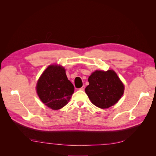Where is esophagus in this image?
<instances>
[{"label":"esophagus","instance_id":"esophagus-1","mask_svg":"<svg viewBox=\"0 0 156 156\" xmlns=\"http://www.w3.org/2000/svg\"><path fill=\"white\" fill-rule=\"evenodd\" d=\"M79 90H84V85H83L81 88H80Z\"/></svg>","mask_w":156,"mask_h":156}]
</instances>
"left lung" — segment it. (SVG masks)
Returning <instances> with one entry per match:
<instances>
[{"instance_id":"left-lung-1","label":"left lung","mask_w":156,"mask_h":156,"mask_svg":"<svg viewBox=\"0 0 156 156\" xmlns=\"http://www.w3.org/2000/svg\"><path fill=\"white\" fill-rule=\"evenodd\" d=\"M85 92L94 105L107 108L114 105L122 96L124 86L113 70H96L88 77Z\"/></svg>"}]
</instances>
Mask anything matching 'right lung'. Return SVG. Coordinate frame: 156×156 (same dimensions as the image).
Wrapping results in <instances>:
<instances>
[{"label": "right lung", "instance_id": "add662e5", "mask_svg": "<svg viewBox=\"0 0 156 156\" xmlns=\"http://www.w3.org/2000/svg\"><path fill=\"white\" fill-rule=\"evenodd\" d=\"M36 91L45 105L53 110H58L68 103L74 87L68 79L64 68L50 65L37 81Z\"/></svg>", "mask_w": 156, "mask_h": 156}]
</instances>
